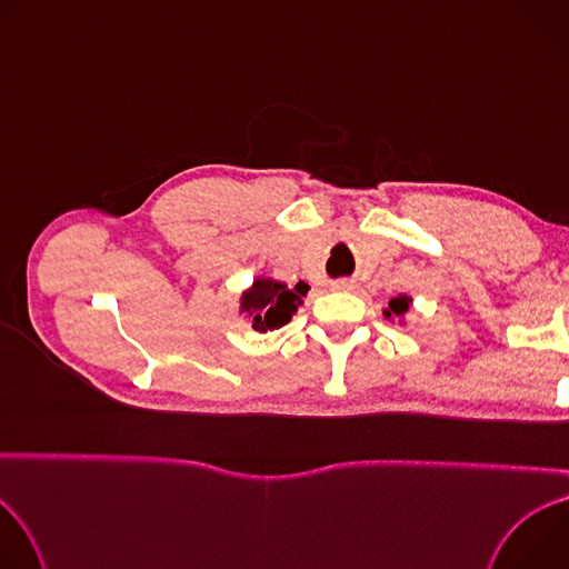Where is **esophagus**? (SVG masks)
I'll use <instances>...</instances> for the list:
<instances>
[{
  "label": "esophagus",
  "mask_w": 569,
  "mask_h": 569,
  "mask_svg": "<svg viewBox=\"0 0 569 569\" xmlns=\"http://www.w3.org/2000/svg\"><path fill=\"white\" fill-rule=\"evenodd\" d=\"M331 288H333V290H351V288H353V281H349V279H338V281L331 283Z\"/></svg>",
  "instance_id": "obj_1"
}]
</instances>
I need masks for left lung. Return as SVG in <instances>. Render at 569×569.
Listing matches in <instances>:
<instances>
[{
	"instance_id": "1",
	"label": "left lung",
	"mask_w": 569,
	"mask_h": 569,
	"mask_svg": "<svg viewBox=\"0 0 569 569\" xmlns=\"http://www.w3.org/2000/svg\"><path fill=\"white\" fill-rule=\"evenodd\" d=\"M408 308H410V299H408V297H405V295L393 297V299L389 301V308L385 310V317H391V315L402 317L405 312H408Z\"/></svg>"
}]
</instances>
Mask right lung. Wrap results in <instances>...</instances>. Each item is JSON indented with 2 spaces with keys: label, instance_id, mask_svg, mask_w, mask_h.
Returning <instances> with one entry per match:
<instances>
[{
  "label": "right lung",
  "instance_id": "right-lung-1",
  "mask_svg": "<svg viewBox=\"0 0 569 569\" xmlns=\"http://www.w3.org/2000/svg\"><path fill=\"white\" fill-rule=\"evenodd\" d=\"M308 286L299 281L295 288H288L272 279H257L254 286L242 295V312L252 317V329L268 333L281 329L292 319V312L306 297Z\"/></svg>",
  "mask_w": 569,
  "mask_h": 569
}]
</instances>
